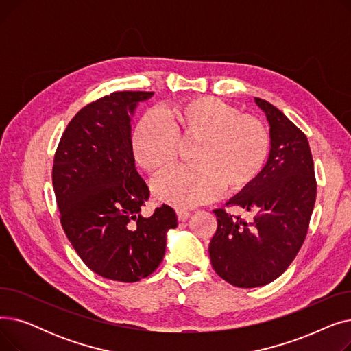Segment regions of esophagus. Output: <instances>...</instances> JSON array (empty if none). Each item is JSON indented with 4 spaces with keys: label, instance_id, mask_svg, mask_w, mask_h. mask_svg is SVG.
<instances>
[{
    "label": "esophagus",
    "instance_id": "obj_1",
    "mask_svg": "<svg viewBox=\"0 0 351 351\" xmlns=\"http://www.w3.org/2000/svg\"><path fill=\"white\" fill-rule=\"evenodd\" d=\"M176 215H178V220H179V222H185V220L189 219L191 212L183 210V209H178V210H176Z\"/></svg>",
    "mask_w": 351,
    "mask_h": 351
}]
</instances>
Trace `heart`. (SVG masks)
I'll return each mask as SVG.
<instances>
[{
  "label": "heart",
  "instance_id": "obj_1",
  "mask_svg": "<svg viewBox=\"0 0 351 351\" xmlns=\"http://www.w3.org/2000/svg\"><path fill=\"white\" fill-rule=\"evenodd\" d=\"M192 141L193 163L155 185L162 202L183 209L210 202L223 188L230 193L247 189L270 149L269 131L259 118L219 98L200 97L175 104L165 117L146 114L134 132L132 151L147 173L159 176L178 162L180 142Z\"/></svg>",
  "mask_w": 351,
  "mask_h": 351
}]
</instances>
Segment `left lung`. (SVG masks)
Segmentation results:
<instances>
[{
    "instance_id": "left-lung-1",
    "label": "left lung",
    "mask_w": 351,
    "mask_h": 351,
    "mask_svg": "<svg viewBox=\"0 0 351 351\" xmlns=\"http://www.w3.org/2000/svg\"><path fill=\"white\" fill-rule=\"evenodd\" d=\"M270 123L271 149L265 169L228 206L256 216L252 222L216 209L217 229L209 245L215 271L236 287L265 286L290 266L299 253L317 193L315 163L302 129L282 110L254 98Z\"/></svg>"
}]
</instances>
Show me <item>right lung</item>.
Here are the masks:
<instances>
[{
  "instance_id": "add662e5",
  "label": "right lung",
  "mask_w": 351,
  "mask_h": 351,
  "mask_svg": "<svg viewBox=\"0 0 351 351\" xmlns=\"http://www.w3.org/2000/svg\"><path fill=\"white\" fill-rule=\"evenodd\" d=\"M152 94L118 90L88 104L65 128L53 156L52 186L68 241L92 271L115 282L154 273L166 232L178 226L168 205L141 215L151 193L135 169L129 115Z\"/></svg>"
}]
</instances>
